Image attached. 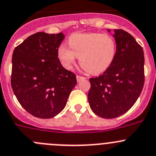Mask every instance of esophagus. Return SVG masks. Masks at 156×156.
I'll return each instance as SVG.
<instances>
[{
    "label": "esophagus",
    "instance_id": "34e87169",
    "mask_svg": "<svg viewBox=\"0 0 156 156\" xmlns=\"http://www.w3.org/2000/svg\"><path fill=\"white\" fill-rule=\"evenodd\" d=\"M77 81H78V82H79V81H81V80H84V79H85V77H83V76H81V75H77Z\"/></svg>",
    "mask_w": 156,
    "mask_h": 156
}]
</instances>
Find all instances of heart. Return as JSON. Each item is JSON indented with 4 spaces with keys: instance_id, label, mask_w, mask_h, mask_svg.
<instances>
[{
    "instance_id": "heart-1",
    "label": "heart",
    "mask_w": 156,
    "mask_h": 156,
    "mask_svg": "<svg viewBox=\"0 0 156 156\" xmlns=\"http://www.w3.org/2000/svg\"><path fill=\"white\" fill-rule=\"evenodd\" d=\"M69 48H58V55L66 68L72 66L77 58L86 71L99 74L112 64L116 55V42L111 35L100 33H75L68 38Z\"/></svg>"
}]
</instances>
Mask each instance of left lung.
Masks as SVG:
<instances>
[{
	"instance_id": "left-lung-1",
	"label": "left lung",
	"mask_w": 156,
	"mask_h": 156,
	"mask_svg": "<svg viewBox=\"0 0 156 156\" xmlns=\"http://www.w3.org/2000/svg\"><path fill=\"white\" fill-rule=\"evenodd\" d=\"M114 31L116 55L112 64L102 75L89 79L90 107L94 114L104 119L117 118L129 111L137 101L145 82L142 46L126 30Z\"/></svg>"
}]
</instances>
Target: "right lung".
Segmentation results:
<instances>
[{
  "label": "right lung",
  "mask_w": 156,
  "mask_h": 156,
  "mask_svg": "<svg viewBox=\"0 0 156 156\" xmlns=\"http://www.w3.org/2000/svg\"><path fill=\"white\" fill-rule=\"evenodd\" d=\"M63 33L37 32L14 48L11 87L17 101L28 113L51 119L65 107L77 83L76 75L63 68L58 50Z\"/></svg>",
  "instance_id": "obj_1"
}]
</instances>
